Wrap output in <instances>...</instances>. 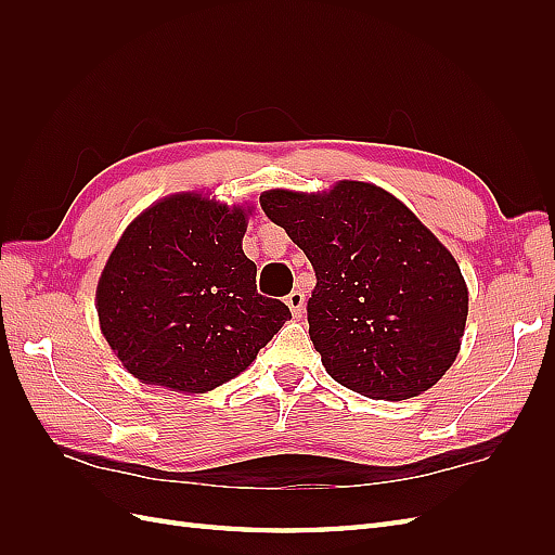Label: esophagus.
<instances>
[{"label":"esophagus","instance_id":"34e87169","mask_svg":"<svg viewBox=\"0 0 555 555\" xmlns=\"http://www.w3.org/2000/svg\"><path fill=\"white\" fill-rule=\"evenodd\" d=\"M287 306H289V310H292V314L296 319L304 317V312H306V296H304V292H292L287 296Z\"/></svg>","mask_w":555,"mask_h":555}]
</instances>
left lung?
<instances>
[{
    "instance_id": "8db88e82",
    "label": "left lung",
    "mask_w": 555,
    "mask_h": 555,
    "mask_svg": "<svg viewBox=\"0 0 555 555\" xmlns=\"http://www.w3.org/2000/svg\"><path fill=\"white\" fill-rule=\"evenodd\" d=\"M259 201L314 268L308 322L326 373L375 400L438 384L461 351L469 300L438 236L373 182L268 190Z\"/></svg>"
}]
</instances>
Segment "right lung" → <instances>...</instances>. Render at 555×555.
<instances>
[{
    "label": "right lung",
    "instance_id": "right-lung-1",
    "mask_svg": "<svg viewBox=\"0 0 555 555\" xmlns=\"http://www.w3.org/2000/svg\"><path fill=\"white\" fill-rule=\"evenodd\" d=\"M251 212L208 192H178L127 224L94 306L129 375L188 396L212 391L292 319L282 300L257 294V266L243 251Z\"/></svg>",
    "mask_w": 555,
    "mask_h": 555
}]
</instances>
